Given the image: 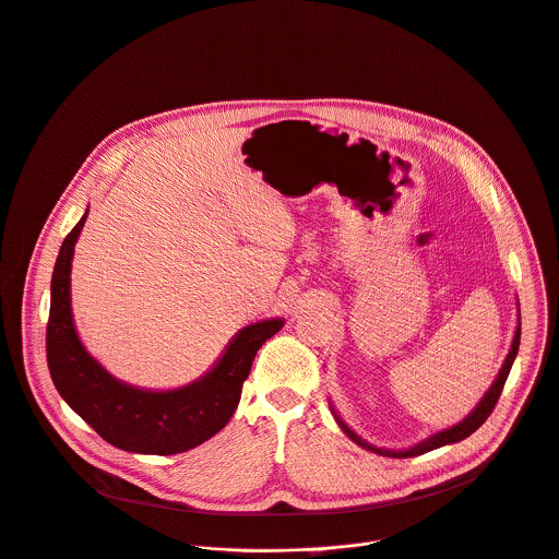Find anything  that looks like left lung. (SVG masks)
<instances>
[{"label": "left lung", "mask_w": 559, "mask_h": 559, "mask_svg": "<svg viewBox=\"0 0 559 559\" xmlns=\"http://www.w3.org/2000/svg\"><path fill=\"white\" fill-rule=\"evenodd\" d=\"M518 348H520V325H518V330H515V337H513L511 350H509V355H507V361H504V366H502L498 379L493 381V385H491V390L485 394V399L478 403V407H476L463 423H459V425H454V427H450V429H444V431H438V433L429 436L427 440L414 444V448H409V450H405V452H390V450L372 448V444H368L366 440H361L348 425H344L340 416H337V420H340L342 429H344L357 444H361V448H366V450H370V452H374V454H381V456H390V459H412V456H420V454H425V452L438 450V448H442V444L459 442V440L472 436V433L491 416V412H493V407H496V403H498V399H500V394H502V388H504V383H507V377H509V372H511V366H513V359H515V355H518Z\"/></svg>", "instance_id": "left-lung-1"}]
</instances>
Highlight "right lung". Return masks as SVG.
Here are the masks:
<instances>
[{
    "label": "right lung",
    "mask_w": 559,
    "mask_h": 559,
    "mask_svg": "<svg viewBox=\"0 0 559 559\" xmlns=\"http://www.w3.org/2000/svg\"><path fill=\"white\" fill-rule=\"evenodd\" d=\"M87 213L66 236L50 293L46 357L63 401L109 444L136 454L171 456L198 448L234 416L262 344L282 330L269 319L240 330L217 366L200 381L169 392H145L109 377L81 346L70 312V266Z\"/></svg>",
    "instance_id": "1"
}]
</instances>
